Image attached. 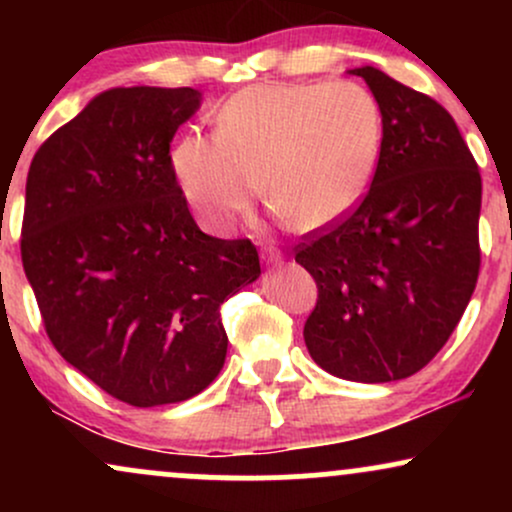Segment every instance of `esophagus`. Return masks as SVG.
<instances>
[{
  "mask_svg": "<svg viewBox=\"0 0 512 512\" xmlns=\"http://www.w3.org/2000/svg\"><path fill=\"white\" fill-rule=\"evenodd\" d=\"M262 260L267 264H281L284 262V255H281V250H276V248H264Z\"/></svg>",
  "mask_w": 512,
  "mask_h": 512,
  "instance_id": "34e87169",
  "label": "esophagus"
}]
</instances>
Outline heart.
<instances>
[{
  "label": "heart",
  "mask_w": 512,
  "mask_h": 512,
  "mask_svg": "<svg viewBox=\"0 0 512 512\" xmlns=\"http://www.w3.org/2000/svg\"><path fill=\"white\" fill-rule=\"evenodd\" d=\"M383 154V110L358 84L296 81L236 93L216 113V134L192 132L170 166L209 231L248 214L262 182L279 219L325 231L366 197Z\"/></svg>",
  "instance_id": "b5f03b06"
}]
</instances>
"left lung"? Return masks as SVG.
Segmentation results:
<instances>
[{
    "instance_id": "left-lung-1",
    "label": "left lung",
    "mask_w": 512,
    "mask_h": 512,
    "mask_svg": "<svg viewBox=\"0 0 512 512\" xmlns=\"http://www.w3.org/2000/svg\"><path fill=\"white\" fill-rule=\"evenodd\" d=\"M346 74L383 110V154L358 209L296 248L317 284L303 337L327 373L392 383L443 349L472 298L481 175L443 105L375 67Z\"/></svg>"
}]
</instances>
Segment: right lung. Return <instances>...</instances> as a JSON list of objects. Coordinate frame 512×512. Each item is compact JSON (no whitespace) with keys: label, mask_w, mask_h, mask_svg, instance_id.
Masks as SVG:
<instances>
[{"label":"right lung","mask_w":512,"mask_h":512,"mask_svg":"<svg viewBox=\"0 0 512 512\" xmlns=\"http://www.w3.org/2000/svg\"><path fill=\"white\" fill-rule=\"evenodd\" d=\"M199 105L195 88H108L28 170L21 260L50 342L132 407L219 375L221 303L262 274L250 240L199 231L173 175L170 142Z\"/></svg>","instance_id":"1"}]
</instances>
